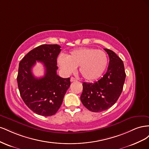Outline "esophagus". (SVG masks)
Wrapping results in <instances>:
<instances>
[{"label": "esophagus", "instance_id": "esophagus-1", "mask_svg": "<svg viewBox=\"0 0 149 149\" xmlns=\"http://www.w3.org/2000/svg\"><path fill=\"white\" fill-rule=\"evenodd\" d=\"M70 81H71V82L77 81V79H76V78H74V77H71V78H70Z\"/></svg>", "mask_w": 149, "mask_h": 149}]
</instances>
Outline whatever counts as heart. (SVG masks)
Returning a JSON list of instances; mask_svg holds the SVG:
<instances>
[{
    "mask_svg": "<svg viewBox=\"0 0 149 149\" xmlns=\"http://www.w3.org/2000/svg\"><path fill=\"white\" fill-rule=\"evenodd\" d=\"M58 63L66 73H72L76 67L79 66V73L85 79L94 81L100 78L104 73L108 58L101 49L84 47L72 50L66 56L60 55Z\"/></svg>",
    "mask_w": 149,
    "mask_h": 149,
    "instance_id": "1",
    "label": "heart"
}]
</instances>
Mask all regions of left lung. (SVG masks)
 <instances>
[{
	"mask_svg": "<svg viewBox=\"0 0 149 149\" xmlns=\"http://www.w3.org/2000/svg\"><path fill=\"white\" fill-rule=\"evenodd\" d=\"M104 49L109 57L106 74L97 81L83 83L81 101L92 112H101L113 106L123 91L125 79L123 61L113 51Z\"/></svg>",
	"mask_w": 149,
	"mask_h": 149,
	"instance_id": "1",
	"label": "left lung"
}]
</instances>
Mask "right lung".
<instances>
[{
  "label": "right lung",
  "mask_w": 149,
  "mask_h": 149,
  "mask_svg": "<svg viewBox=\"0 0 149 149\" xmlns=\"http://www.w3.org/2000/svg\"><path fill=\"white\" fill-rule=\"evenodd\" d=\"M58 45H42L29 52L19 66L17 84L22 100L35 113L53 116L60 109L71 84L70 78L56 74V59L61 49ZM42 62L46 73L42 78L33 76L31 69L36 61Z\"/></svg>",
  "instance_id": "right-lung-1"
}]
</instances>
